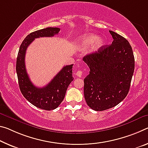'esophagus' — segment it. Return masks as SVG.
Returning a JSON list of instances; mask_svg holds the SVG:
<instances>
[{
    "label": "esophagus",
    "mask_w": 148,
    "mask_h": 148,
    "mask_svg": "<svg viewBox=\"0 0 148 148\" xmlns=\"http://www.w3.org/2000/svg\"><path fill=\"white\" fill-rule=\"evenodd\" d=\"M76 74L77 75V76H78V77H79V78H81L82 76V72L81 70H78V71H77Z\"/></svg>",
    "instance_id": "34e87169"
}]
</instances>
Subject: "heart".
I'll return each mask as SVG.
<instances>
[{
  "instance_id": "b5f03b06",
  "label": "heart",
  "mask_w": 148,
  "mask_h": 148,
  "mask_svg": "<svg viewBox=\"0 0 148 148\" xmlns=\"http://www.w3.org/2000/svg\"><path fill=\"white\" fill-rule=\"evenodd\" d=\"M103 39L101 37H98L94 34H89L81 37L77 42L76 45L80 51L86 50V49L93 46V44L95 45L93 46L94 48L97 49L103 45Z\"/></svg>"
}]
</instances>
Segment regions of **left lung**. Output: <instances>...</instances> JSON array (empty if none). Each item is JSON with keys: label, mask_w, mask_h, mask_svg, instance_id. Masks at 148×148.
I'll use <instances>...</instances> for the list:
<instances>
[{"label": "left lung", "mask_w": 148, "mask_h": 148, "mask_svg": "<svg viewBox=\"0 0 148 148\" xmlns=\"http://www.w3.org/2000/svg\"><path fill=\"white\" fill-rule=\"evenodd\" d=\"M109 32L113 38L111 45L83 58L90 70L84 79V97L96 111L111 109L125 99L134 70V57L129 42L116 33Z\"/></svg>", "instance_id": "1"}]
</instances>
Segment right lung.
Wrapping results in <instances>:
<instances>
[{"label": "right lung", "mask_w": 148, "mask_h": 148, "mask_svg": "<svg viewBox=\"0 0 148 148\" xmlns=\"http://www.w3.org/2000/svg\"><path fill=\"white\" fill-rule=\"evenodd\" d=\"M58 27H47L28 35L21 44L16 60V72L21 92L25 99L39 109L51 111L57 108L64 98L69 84L73 81L72 66H65L47 85L43 88L35 86L30 80L25 65L27 47L36 38L53 37L60 32Z\"/></svg>", "instance_id": "obj_1"}]
</instances>
